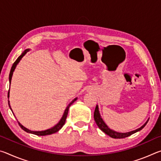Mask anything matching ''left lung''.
<instances>
[{
  "mask_svg": "<svg viewBox=\"0 0 161 161\" xmlns=\"http://www.w3.org/2000/svg\"><path fill=\"white\" fill-rule=\"evenodd\" d=\"M94 118L95 122H96V124L98 126V127H99L103 132H104L106 134L109 136L110 137L113 138H124L128 137V136L132 135V134H133V133H135L136 132L139 131V130L143 129L144 126H146V124L148 123V121H147L142 126L140 127L139 129H138L136 130H132V131L127 132V133H119V132H116V131H115V130L109 129L107 125L105 124V122L103 121V119L102 117H101V115H100V113L99 111V107H98V105H97L96 108H95V111L94 113Z\"/></svg>",
  "mask_w": 161,
  "mask_h": 161,
  "instance_id": "1",
  "label": "left lung"
}]
</instances>
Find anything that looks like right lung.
I'll list each match as a JSON object with an SVG mask.
<instances>
[{"label": "right lung", "instance_id": "add662e5", "mask_svg": "<svg viewBox=\"0 0 161 161\" xmlns=\"http://www.w3.org/2000/svg\"><path fill=\"white\" fill-rule=\"evenodd\" d=\"M30 50L29 49H27V50H25V51L23 52V53H22L20 56L18 57V58L16 59L15 62L13 63V66L11 67V69H10V75H9V82H10H10H11V79H12V76H13V72H14V70L15 69L16 66H17V64L19 63V62L20 61V59L23 58V57L25 55V54L28 53V52ZM9 94H10V89L8 90V97L9 99ZM77 99V98H75V99L74 100L72 101V102H71L69 105L67 106V107L66 108V109H65L64 112V114L63 116H62V119H60V121H59L58 124H57L55 126H53V128H51V129H47V130H42V131H33V130H31L27 129V128L24 127L23 125H22L21 124H20V122H18V124L19 126H20V128L22 129H23V130H25V131L28 132V133H32V134H35V135H37V136H46V135H50V134H53V133H54L56 132H58V130H60L62 126H64V124H65V121H66V119H67V114H68V111H69V108L71 105L73 103H74L76 100ZM8 105H9V107L10 109H11L12 111V108L11 107H10V102L8 100Z\"/></svg>", "mask_w": 161, "mask_h": 161}]
</instances>
